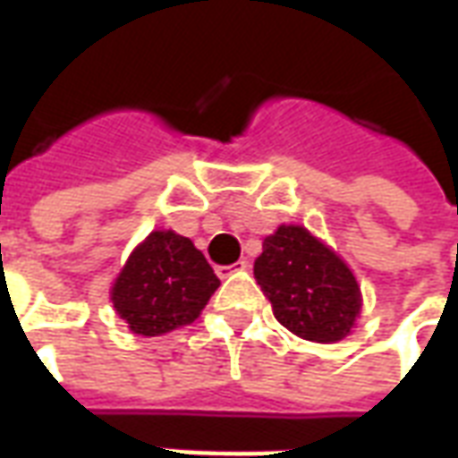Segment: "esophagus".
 <instances>
[{"label": "esophagus", "mask_w": 458, "mask_h": 458, "mask_svg": "<svg viewBox=\"0 0 458 458\" xmlns=\"http://www.w3.org/2000/svg\"><path fill=\"white\" fill-rule=\"evenodd\" d=\"M250 262L248 259H238V262H233V265H220V267H216V272H218V277H228V275H233V272H242V269H248Z\"/></svg>", "instance_id": "1"}]
</instances>
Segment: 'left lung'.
Masks as SVG:
<instances>
[{
    "label": "left lung",
    "mask_w": 458,
    "mask_h": 458,
    "mask_svg": "<svg viewBox=\"0 0 458 458\" xmlns=\"http://www.w3.org/2000/svg\"><path fill=\"white\" fill-rule=\"evenodd\" d=\"M255 279L279 324L307 341H341L360 311L353 272L299 225H282L265 238L262 255L255 259Z\"/></svg>",
    "instance_id": "1"
}]
</instances>
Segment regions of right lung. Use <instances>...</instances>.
<instances>
[{
  "label": "right lung",
  "instance_id": "add662e5",
  "mask_svg": "<svg viewBox=\"0 0 458 458\" xmlns=\"http://www.w3.org/2000/svg\"><path fill=\"white\" fill-rule=\"evenodd\" d=\"M220 279L203 252L174 230H154L113 287L114 311L140 336H161L199 318Z\"/></svg>",
  "mask_w": 458,
  "mask_h": 458
}]
</instances>
